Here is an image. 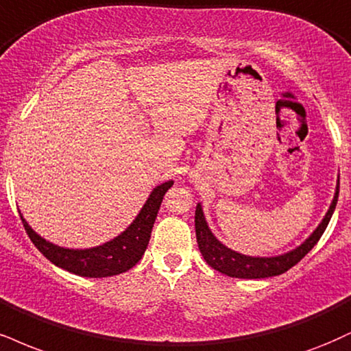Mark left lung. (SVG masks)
<instances>
[{
  "instance_id": "left-lung-1",
  "label": "left lung",
  "mask_w": 351,
  "mask_h": 351,
  "mask_svg": "<svg viewBox=\"0 0 351 351\" xmlns=\"http://www.w3.org/2000/svg\"><path fill=\"white\" fill-rule=\"evenodd\" d=\"M339 189L340 180L339 183H337V193L335 196H333L330 209L325 214L320 226L314 230V234L301 245V247H298L296 250L289 253H285V255L271 256V258H255V256L240 255V253L227 248L226 245L219 242V240L213 235V232L209 230L208 223H206L204 214H202L201 204H197L196 214H194L197 247H199L206 263H208L209 267H213L214 269H217V271L227 274V276L243 278V280H260V278L278 276V274H282L285 271H288L289 268H293L294 265H298L299 261L314 248V245L319 242V239L322 237L324 230L327 229L328 222H330L333 210H335L337 201H339Z\"/></svg>"
}]
</instances>
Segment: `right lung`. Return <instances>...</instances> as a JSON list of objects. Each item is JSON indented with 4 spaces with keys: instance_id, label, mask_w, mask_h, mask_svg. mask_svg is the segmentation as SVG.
Returning a JSON list of instances; mask_svg holds the SVG:
<instances>
[{
    "instance_id": "add662e5",
    "label": "right lung",
    "mask_w": 351,
    "mask_h": 351,
    "mask_svg": "<svg viewBox=\"0 0 351 351\" xmlns=\"http://www.w3.org/2000/svg\"><path fill=\"white\" fill-rule=\"evenodd\" d=\"M171 186L173 181H167V183L155 188L147 199L145 206L138 213V216L128 227V230L122 232L119 237L111 240V242L99 245L96 248H88V250H70V248L57 247V245L39 237L27 226L23 216H21V221H23L24 229H26L32 243L37 247V250L57 267L78 274V276H114V274L128 271L142 258L147 245H149L152 227L157 219L160 204H162L165 193Z\"/></svg>"
}]
</instances>
